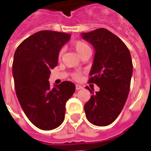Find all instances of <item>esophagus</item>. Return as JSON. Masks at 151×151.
Returning a JSON list of instances; mask_svg holds the SVG:
<instances>
[{"instance_id":"1","label":"esophagus","mask_w":151,"mask_h":151,"mask_svg":"<svg viewBox=\"0 0 151 151\" xmlns=\"http://www.w3.org/2000/svg\"><path fill=\"white\" fill-rule=\"evenodd\" d=\"M83 87H82V86L80 85H76V90H81V89H82Z\"/></svg>"}]
</instances>
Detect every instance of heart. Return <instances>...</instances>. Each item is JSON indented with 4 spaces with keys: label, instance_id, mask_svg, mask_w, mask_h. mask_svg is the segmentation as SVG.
<instances>
[{
    "label": "heart",
    "instance_id": "obj_1",
    "mask_svg": "<svg viewBox=\"0 0 151 151\" xmlns=\"http://www.w3.org/2000/svg\"><path fill=\"white\" fill-rule=\"evenodd\" d=\"M72 47L75 50L79 56L82 57L83 55H85L86 53H91V47L89 46L87 43H86L83 40H77L72 43ZM63 51L60 50L58 53V59L60 60L62 57ZM73 78L75 80H79L81 78V73H73Z\"/></svg>",
    "mask_w": 151,
    "mask_h": 151
}]
</instances>
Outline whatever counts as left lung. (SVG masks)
Masks as SVG:
<instances>
[{
  "instance_id": "1",
  "label": "left lung",
  "mask_w": 151,
  "mask_h": 151,
  "mask_svg": "<svg viewBox=\"0 0 151 151\" xmlns=\"http://www.w3.org/2000/svg\"><path fill=\"white\" fill-rule=\"evenodd\" d=\"M82 39L95 50L89 83H95L99 91L84 105L87 120L97 126H107L122 111L129 92L133 62L129 50L122 40L107 29L82 33Z\"/></svg>"
}]
</instances>
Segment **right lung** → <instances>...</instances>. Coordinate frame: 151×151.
Segmentation results:
<instances>
[{"label": "right lung", "instance_id": "obj_1", "mask_svg": "<svg viewBox=\"0 0 151 151\" xmlns=\"http://www.w3.org/2000/svg\"><path fill=\"white\" fill-rule=\"evenodd\" d=\"M70 35L41 31L23 40L15 51L13 76L16 95L26 116L34 125L52 130L65 120V104L75 85L65 81L50 87L51 69L58 64V53Z\"/></svg>", "mask_w": 151, "mask_h": 151}]
</instances>
